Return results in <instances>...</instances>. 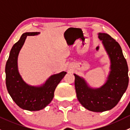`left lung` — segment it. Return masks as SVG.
Instances as JSON below:
<instances>
[{"label":"left lung","instance_id":"obj_1","mask_svg":"<svg viewBox=\"0 0 130 130\" xmlns=\"http://www.w3.org/2000/svg\"><path fill=\"white\" fill-rule=\"evenodd\" d=\"M110 59V71L106 82L98 88L89 86L82 77L75 76L77 99L84 107L93 112H103L113 108L126 92L129 82L128 67L120 45L106 33H98Z\"/></svg>","mask_w":130,"mask_h":130}]
</instances>
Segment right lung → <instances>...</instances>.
<instances>
[{"label":"right lung","mask_w":130,"mask_h":130,"mask_svg":"<svg viewBox=\"0 0 130 130\" xmlns=\"http://www.w3.org/2000/svg\"><path fill=\"white\" fill-rule=\"evenodd\" d=\"M39 32H27L13 45L6 65V83L7 91L19 107L30 111H40L46 107L54 97V92L66 72L51 75L40 86L29 85L22 78L18 70V58L27 36H35Z\"/></svg>","instance_id":"add662e5"}]
</instances>
